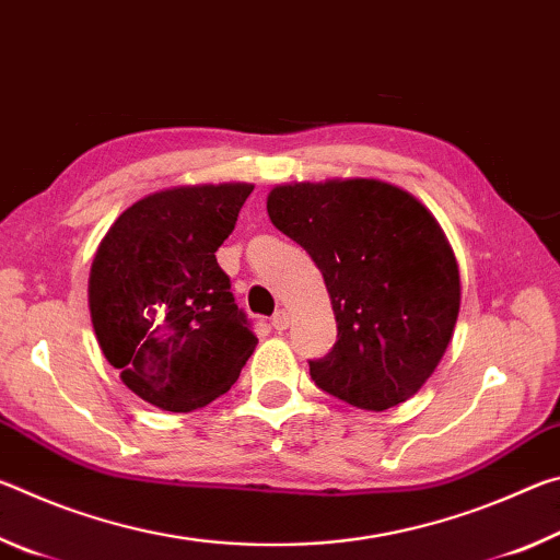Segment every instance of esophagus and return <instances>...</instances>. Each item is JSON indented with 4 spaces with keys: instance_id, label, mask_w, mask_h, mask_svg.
Masks as SVG:
<instances>
[{
    "instance_id": "1",
    "label": "esophagus",
    "mask_w": 560,
    "mask_h": 560,
    "mask_svg": "<svg viewBox=\"0 0 560 560\" xmlns=\"http://www.w3.org/2000/svg\"><path fill=\"white\" fill-rule=\"evenodd\" d=\"M271 326H273V328H277V330H279V334H281V330H287V328H289V314H287V311H283V308H279V311H277V314H273V316H271Z\"/></svg>"
}]
</instances>
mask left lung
<instances>
[{
  "label": "left lung",
  "instance_id": "8db88e82",
  "mask_svg": "<svg viewBox=\"0 0 560 560\" xmlns=\"http://www.w3.org/2000/svg\"><path fill=\"white\" fill-rule=\"evenodd\" d=\"M269 220L324 273L338 340L308 360L328 395L383 412L420 390L459 316V267L428 207L381 179L277 185Z\"/></svg>",
  "mask_w": 560,
  "mask_h": 560
}]
</instances>
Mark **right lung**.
I'll list each match as a JSON object with an SVG mask.
<instances>
[{
	"label": "right lung",
	"instance_id": "right-lung-1",
	"mask_svg": "<svg viewBox=\"0 0 560 560\" xmlns=\"http://www.w3.org/2000/svg\"><path fill=\"white\" fill-rule=\"evenodd\" d=\"M254 185H185L130 205L89 277L93 330L120 381L167 412H192L236 383L257 348L214 252Z\"/></svg>",
	"mask_w": 560,
	"mask_h": 560
}]
</instances>
